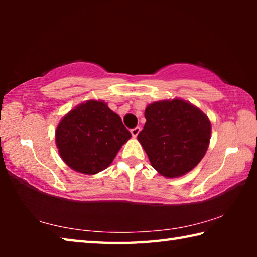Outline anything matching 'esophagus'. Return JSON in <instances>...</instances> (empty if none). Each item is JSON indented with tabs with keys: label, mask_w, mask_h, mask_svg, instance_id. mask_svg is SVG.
Masks as SVG:
<instances>
[{
	"label": "esophagus",
	"mask_w": 257,
	"mask_h": 257,
	"mask_svg": "<svg viewBox=\"0 0 257 257\" xmlns=\"http://www.w3.org/2000/svg\"><path fill=\"white\" fill-rule=\"evenodd\" d=\"M139 132H141V128H139V127H136V128H134V129L130 130V133H132V135H133L134 137H137V135L139 134Z\"/></svg>",
	"instance_id": "obj_1"
}]
</instances>
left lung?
I'll use <instances>...</instances> for the list:
<instances>
[{"mask_svg":"<svg viewBox=\"0 0 257 257\" xmlns=\"http://www.w3.org/2000/svg\"><path fill=\"white\" fill-rule=\"evenodd\" d=\"M137 139L160 175L178 178L196 167L208 149L211 122L193 104L180 98L154 102Z\"/></svg>","mask_w":257,"mask_h":257,"instance_id":"left-lung-1","label":"left lung"}]
</instances>
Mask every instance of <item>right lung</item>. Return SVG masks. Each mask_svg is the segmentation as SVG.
<instances>
[{
	"label": "right lung",
	"instance_id": "add662e5",
	"mask_svg": "<svg viewBox=\"0 0 257 257\" xmlns=\"http://www.w3.org/2000/svg\"><path fill=\"white\" fill-rule=\"evenodd\" d=\"M132 134L103 101L89 99L66 115L56 127L55 143L68 167L96 175L114 160Z\"/></svg>",
	"mask_w": 257,
	"mask_h": 257
}]
</instances>
